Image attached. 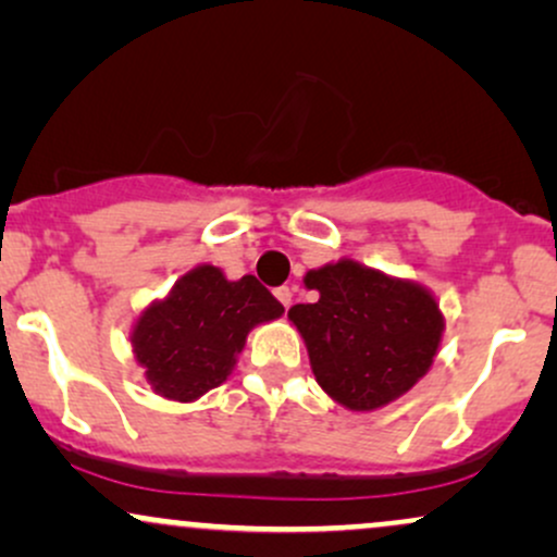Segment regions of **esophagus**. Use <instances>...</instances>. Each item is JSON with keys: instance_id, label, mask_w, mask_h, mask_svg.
<instances>
[{"instance_id": "esophagus-1", "label": "esophagus", "mask_w": 557, "mask_h": 557, "mask_svg": "<svg viewBox=\"0 0 557 557\" xmlns=\"http://www.w3.org/2000/svg\"><path fill=\"white\" fill-rule=\"evenodd\" d=\"M274 296H277V300L285 306V309H290V304H293V287H277V290H274Z\"/></svg>"}]
</instances>
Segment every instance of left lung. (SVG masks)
Listing matches in <instances>:
<instances>
[{
	"mask_svg": "<svg viewBox=\"0 0 557 557\" xmlns=\"http://www.w3.org/2000/svg\"><path fill=\"white\" fill-rule=\"evenodd\" d=\"M314 304L287 311L309 350L317 385L348 411L398 400L432 369L445 317L430 287L356 259H337L304 277Z\"/></svg>",
	"mask_w": 557,
	"mask_h": 557,
	"instance_id": "left-lung-1",
	"label": "left lung"
}]
</instances>
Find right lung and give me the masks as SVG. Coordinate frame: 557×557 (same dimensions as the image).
I'll list each match as a JSON object with an SVG mask.
<instances>
[{"instance_id": "obj_1", "label": "right lung", "mask_w": 557, "mask_h": 557, "mask_svg": "<svg viewBox=\"0 0 557 557\" xmlns=\"http://www.w3.org/2000/svg\"><path fill=\"white\" fill-rule=\"evenodd\" d=\"M283 314L253 274L227 280L220 267L198 264L140 311L131 330L133 356L157 395L194 403L233 374L248 332Z\"/></svg>"}]
</instances>
